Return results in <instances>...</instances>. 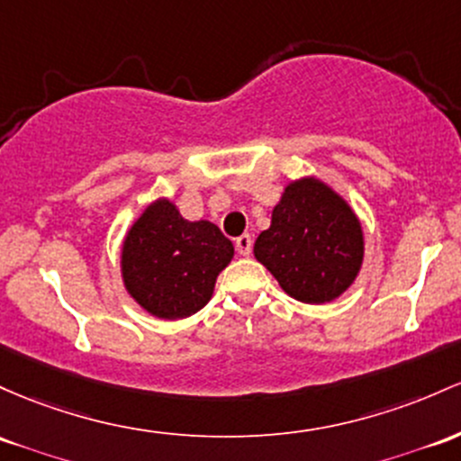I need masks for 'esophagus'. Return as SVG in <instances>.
<instances>
[{"instance_id":"obj_1","label":"esophagus","mask_w":461,"mask_h":461,"mask_svg":"<svg viewBox=\"0 0 461 461\" xmlns=\"http://www.w3.org/2000/svg\"><path fill=\"white\" fill-rule=\"evenodd\" d=\"M251 247H254V240H251L249 234H242L236 239V251H239L240 256H249Z\"/></svg>"}]
</instances>
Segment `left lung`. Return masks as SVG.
<instances>
[{
	"mask_svg": "<svg viewBox=\"0 0 461 461\" xmlns=\"http://www.w3.org/2000/svg\"><path fill=\"white\" fill-rule=\"evenodd\" d=\"M254 254L288 295L304 304H326L361 269L363 231L341 196L321 181L302 179L285 190Z\"/></svg>",
	"mask_w": 461,
	"mask_h": 461,
	"instance_id": "1",
	"label": "left lung"
}]
</instances>
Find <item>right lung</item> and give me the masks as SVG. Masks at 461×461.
Segmentation results:
<instances>
[{
	"mask_svg": "<svg viewBox=\"0 0 461 461\" xmlns=\"http://www.w3.org/2000/svg\"><path fill=\"white\" fill-rule=\"evenodd\" d=\"M234 245L210 221H185L170 201L146 207L122 249L126 291L150 315L184 320L210 302Z\"/></svg>",
	"mask_w": 461,
	"mask_h": 461,
	"instance_id": "right-lung-1",
	"label": "right lung"
}]
</instances>
